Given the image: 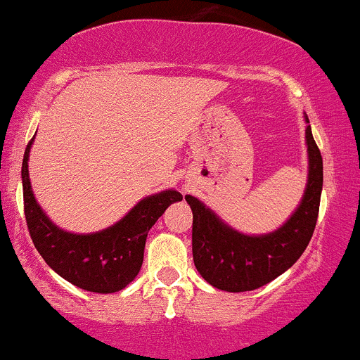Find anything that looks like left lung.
Returning a JSON list of instances; mask_svg holds the SVG:
<instances>
[{"label": "left lung", "mask_w": 360, "mask_h": 360, "mask_svg": "<svg viewBox=\"0 0 360 360\" xmlns=\"http://www.w3.org/2000/svg\"><path fill=\"white\" fill-rule=\"evenodd\" d=\"M309 175L303 198L291 217L269 234H244L211 207L187 194L191 206L194 265L207 284L221 291H253L286 272L309 246L317 224L322 192V155L305 114Z\"/></svg>", "instance_id": "left-lung-1"}]
</instances>
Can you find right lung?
Segmentation results:
<instances>
[{
  "instance_id": "right-lung-1",
  "label": "right lung",
  "mask_w": 360,
  "mask_h": 360,
  "mask_svg": "<svg viewBox=\"0 0 360 360\" xmlns=\"http://www.w3.org/2000/svg\"><path fill=\"white\" fill-rule=\"evenodd\" d=\"M29 142L22 161L24 211L29 234L36 250L51 270L74 286L91 292H116L124 290L142 269L147 234L173 202L181 201L175 188L147 195L110 227L90 234L64 231L48 218L36 201L29 179Z\"/></svg>"
}]
</instances>
